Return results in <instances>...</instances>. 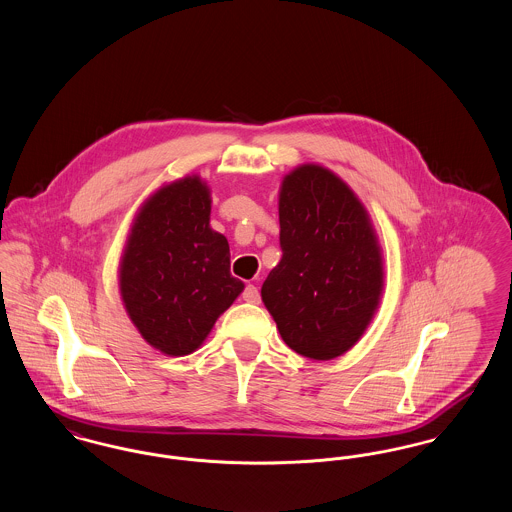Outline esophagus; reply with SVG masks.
I'll return each mask as SVG.
<instances>
[{
	"label": "esophagus",
	"instance_id": "obj_1",
	"mask_svg": "<svg viewBox=\"0 0 512 512\" xmlns=\"http://www.w3.org/2000/svg\"><path fill=\"white\" fill-rule=\"evenodd\" d=\"M244 299L247 303H259L261 301V295H259V290L253 286V284H249V286H245L244 290Z\"/></svg>",
	"mask_w": 512,
	"mask_h": 512
}]
</instances>
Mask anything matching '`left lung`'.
I'll use <instances>...</instances> for the list:
<instances>
[{
  "instance_id": "1",
  "label": "left lung",
  "mask_w": 512,
  "mask_h": 512,
  "mask_svg": "<svg viewBox=\"0 0 512 512\" xmlns=\"http://www.w3.org/2000/svg\"><path fill=\"white\" fill-rule=\"evenodd\" d=\"M282 259L261 288L282 340L330 361L365 334L384 290V259L365 205L338 174L299 165L278 195Z\"/></svg>"
}]
</instances>
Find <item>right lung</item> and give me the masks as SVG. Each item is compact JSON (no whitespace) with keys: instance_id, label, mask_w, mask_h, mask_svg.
<instances>
[{"instance_id":"1","label":"right lung","mask_w":512,"mask_h":512,"mask_svg":"<svg viewBox=\"0 0 512 512\" xmlns=\"http://www.w3.org/2000/svg\"><path fill=\"white\" fill-rule=\"evenodd\" d=\"M209 220L207 182L184 176L147 197L122 251L124 309L142 338L169 357L199 349L244 292L230 274L228 240Z\"/></svg>"}]
</instances>
